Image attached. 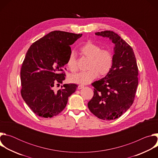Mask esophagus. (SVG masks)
<instances>
[{
	"label": "esophagus",
	"mask_w": 158,
	"mask_h": 158,
	"mask_svg": "<svg viewBox=\"0 0 158 158\" xmlns=\"http://www.w3.org/2000/svg\"><path fill=\"white\" fill-rule=\"evenodd\" d=\"M84 85H78L77 89H82V88H84Z\"/></svg>",
	"instance_id": "esophagus-1"
}]
</instances>
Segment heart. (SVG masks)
Segmentation results:
<instances>
[{
    "mask_svg": "<svg viewBox=\"0 0 158 158\" xmlns=\"http://www.w3.org/2000/svg\"><path fill=\"white\" fill-rule=\"evenodd\" d=\"M79 51L82 55L89 59L88 71L71 75L69 77L71 82L79 84H89L99 74L104 76L110 71L114 63V56L109 49H102L99 45L88 41L79 48ZM66 65L71 72L75 73L77 71V62L74 52L69 54Z\"/></svg>",
    "mask_w": 158,
    "mask_h": 158,
    "instance_id": "b5f03b06",
    "label": "heart"
}]
</instances>
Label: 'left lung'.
<instances>
[{"mask_svg": "<svg viewBox=\"0 0 158 158\" xmlns=\"http://www.w3.org/2000/svg\"><path fill=\"white\" fill-rule=\"evenodd\" d=\"M96 35L109 37L114 43V63L110 71L92 84L94 96L88 108L98 118L110 121L120 117L134 102L138 85V67L132 48L113 31Z\"/></svg>", "mask_w": 158, "mask_h": 158, "instance_id": "8db88e82", "label": "left lung"}]
</instances>
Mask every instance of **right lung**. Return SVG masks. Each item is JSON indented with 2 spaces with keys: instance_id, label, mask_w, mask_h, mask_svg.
Segmentation results:
<instances>
[{
  "instance_id": "1",
  "label": "right lung",
  "mask_w": 158,
  "mask_h": 158,
  "mask_svg": "<svg viewBox=\"0 0 158 158\" xmlns=\"http://www.w3.org/2000/svg\"><path fill=\"white\" fill-rule=\"evenodd\" d=\"M81 36L82 34L52 31L28 49L20 70V94L37 116L44 118L57 116L76 91V84H64L58 91L54 87L65 79L64 66L71 52L70 46Z\"/></svg>"
}]
</instances>
